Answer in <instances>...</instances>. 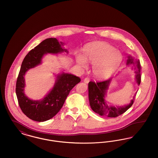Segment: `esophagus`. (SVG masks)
<instances>
[{
    "label": "esophagus",
    "mask_w": 158,
    "mask_h": 158,
    "mask_svg": "<svg viewBox=\"0 0 158 158\" xmlns=\"http://www.w3.org/2000/svg\"><path fill=\"white\" fill-rule=\"evenodd\" d=\"M89 81H90V78L89 77H85V79H84V80H83V81H84V82L86 83H88L89 82Z\"/></svg>",
    "instance_id": "esophagus-1"
}]
</instances>
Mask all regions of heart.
Returning a JSON list of instances; mask_svg holds the SVG:
<instances>
[{
    "label": "heart",
    "instance_id": "1",
    "mask_svg": "<svg viewBox=\"0 0 158 158\" xmlns=\"http://www.w3.org/2000/svg\"><path fill=\"white\" fill-rule=\"evenodd\" d=\"M78 64L82 68L87 67L86 61L94 65V72L96 75L106 78L112 75L118 68L122 60L121 53L105 43H95L87 45L83 57H76Z\"/></svg>",
    "mask_w": 158,
    "mask_h": 158
}]
</instances>
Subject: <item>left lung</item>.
<instances>
[{
  "instance_id": "left-lung-1",
  "label": "left lung",
  "mask_w": 158,
  "mask_h": 158,
  "mask_svg": "<svg viewBox=\"0 0 158 158\" xmlns=\"http://www.w3.org/2000/svg\"><path fill=\"white\" fill-rule=\"evenodd\" d=\"M127 64H135L137 70L135 72L136 81L139 85L141 82V65L140 60H135L133 61V59L129 56ZM111 79L99 82L90 81L88 83L89 90V99L90 107L95 113H97L101 116H106L108 117H117L123 113H125L129 109L134 102L135 99V93L133 99L131 101L130 104L124 106L115 107L113 106H108L105 102V95L106 90L108 88L109 84Z\"/></svg>"
}]
</instances>
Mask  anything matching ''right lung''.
<instances>
[{
    "instance_id": "1",
    "label": "right lung",
    "mask_w": 158,
    "mask_h": 158,
    "mask_svg": "<svg viewBox=\"0 0 158 158\" xmlns=\"http://www.w3.org/2000/svg\"><path fill=\"white\" fill-rule=\"evenodd\" d=\"M63 45V43H59L56 38H47L32 49L23 60L16 83V94L23 113L32 120L43 122L53 118L62 108L70 90L81 81L77 76L63 73L57 76L52 90L42 100L33 101L24 94L25 72L40 64L44 54L64 51L68 53L61 47Z\"/></svg>"
}]
</instances>
